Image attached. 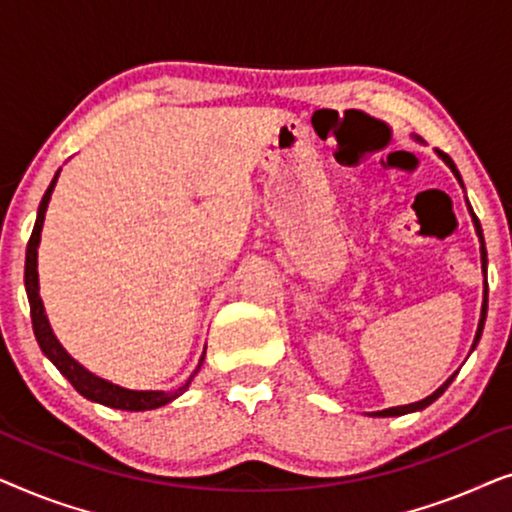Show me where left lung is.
Masks as SVG:
<instances>
[{"instance_id": "left-lung-1", "label": "left lung", "mask_w": 512, "mask_h": 512, "mask_svg": "<svg viewBox=\"0 0 512 512\" xmlns=\"http://www.w3.org/2000/svg\"><path fill=\"white\" fill-rule=\"evenodd\" d=\"M440 153V158L445 160L447 165H450V170L454 172V177H457L459 181H461V177H459V170L457 167H454V163H452V158L447 156V153H443V151H438ZM471 214H473V209H471ZM473 221H475V230H478V235H480V242H482V230H480V221L475 219V214H473ZM482 268H485V275H487V251H485V242H482ZM485 317H487V289H485V303H482V317H480V324H478V333H475V342H473V347L478 345V340H480V335H482V326H485ZM454 380V375L450 377V380H447L443 387L440 389H436L433 391L431 396H426L424 401H419V403H410V405H398V408H387V410H380V412H375V417H398V415H405V412H415V410H422V408H426V405H431L433 401H436V398L443 394V391L450 387V382Z\"/></svg>"}]
</instances>
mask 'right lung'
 Here are the masks:
<instances>
[{
	"label": "right lung",
	"instance_id": "right-lung-1",
	"mask_svg": "<svg viewBox=\"0 0 512 512\" xmlns=\"http://www.w3.org/2000/svg\"><path fill=\"white\" fill-rule=\"evenodd\" d=\"M60 174V170H58ZM58 174H55L51 186L46 188L44 198H41L39 205V214H37V223H34V230L30 235V242H27V254H25V291H27V300H30V317H32V328H34V338H37L41 352H44L48 359L53 361V366L60 370L62 375L72 382V387L79 391L81 396H86L88 401L102 403L107 408H116V410H130V412H139V410H153L160 408V405L174 401V398L184 394L188 389V384L195 377V373L188 377V382L184 387H179L177 391H130L118 387V384H111L107 380H100L93 373H88L81 363H76L72 356H69L62 345L55 338L51 331V324H48L46 312H44V303L39 298V275H37V247L41 240V226H44V216H46V207L48 200H51V193L55 188V181H58ZM202 363V359H200ZM200 368V366H198Z\"/></svg>",
	"mask_w": 512,
	"mask_h": 512
}]
</instances>
